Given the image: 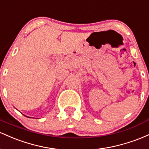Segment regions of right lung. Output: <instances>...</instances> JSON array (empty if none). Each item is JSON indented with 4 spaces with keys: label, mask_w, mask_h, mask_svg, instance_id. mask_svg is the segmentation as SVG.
<instances>
[{
    "label": "right lung",
    "mask_w": 149,
    "mask_h": 149,
    "mask_svg": "<svg viewBox=\"0 0 149 149\" xmlns=\"http://www.w3.org/2000/svg\"><path fill=\"white\" fill-rule=\"evenodd\" d=\"M24 116H25V115H24ZM27 118H29V117H27Z\"/></svg>",
    "instance_id": "right-lung-1"
}]
</instances>
